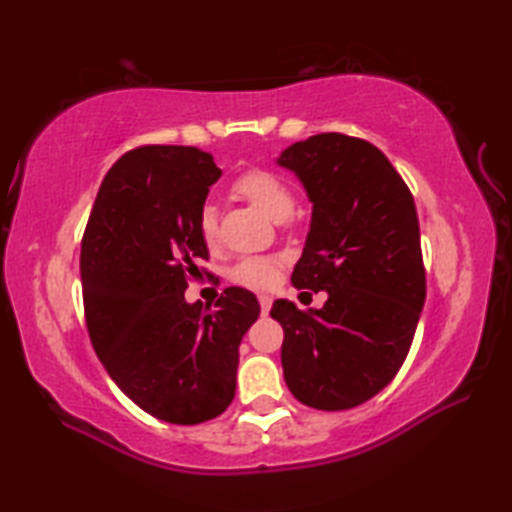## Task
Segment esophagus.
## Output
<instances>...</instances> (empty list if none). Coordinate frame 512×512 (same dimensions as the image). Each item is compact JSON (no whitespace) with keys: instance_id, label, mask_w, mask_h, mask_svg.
Instances as JSON below:
<instances>
[{"instance_id":"1","label":"esophagus","mask_w":512,"mask_h":512,"mask_svg":"<svg viewBox=\"0 0 512 512\" xmlns=\"http://www.w3.org/2000/svg\"><path fill=\"white\" fill-rule=\"evenodd\" d=\"M271 305H273V298L271 296H259V307H262V314L266 316L268 311H271Z\"/></svg>"}]
</instances>
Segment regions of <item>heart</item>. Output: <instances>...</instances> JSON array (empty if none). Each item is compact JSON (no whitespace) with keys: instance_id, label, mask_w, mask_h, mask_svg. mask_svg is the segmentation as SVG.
<instances>
[{"instance_id":"1","label":"heart","mask_w":512,"mask_h":512,"mask_svg":"<svg viewBox=\"0 0 512 512\" xmlns=\"http://www.w3.org/2000/svg\"><path fill=\"white\" fill-rule=\"evenodd\" d=\"M232 189L244 201L253 203L264 214L271 216L273 221L289 219L293 207H296V196H293V189L287 180L268 169H250L241 173ZM196 228L205 246H216V241H219V214H216V207L212 203H205L198 210ZM282 268L284 259L277 255L244 257L230 268V280L246 289H271L280 282Z\"/></svg>"}]
</instances>
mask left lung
<instances>
[{
  "label": "left lung",
  "instance_id": "8db88e82",
  "mask_svg": "<svg viewBox=\"0 0 512 512\" xmlns=\"http://www.w3.org/2000/svg\"><path fill=\"white\" fill-rule=\"evenodd\" d=\"M277 164L314 203L291 282L327 291L323 309L273 302L284 381L311 409H352L402 368L427 296L411 189L377 146L343 133L291 144Z\"/></svg>",
  "mask_w": 512,
  "mask_h": 512
}]
</instances>
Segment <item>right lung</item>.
<instances>
[{"label": "right lung", "instance_id": "1", "mask_svg": "<svg viewBox=\"0 0 512 512\" xmlns=\"http://www.w3.org/2000/svg\"><path fill=\"white\" fill-rule=\"evenodd\" d=\"M221 178L196 146H137L103 178L81 241L85 325L112 381L149 415L201 424L228 409L259 302L228 287L207 314L185 300L210 259L198 210Z\"/></svg>", "mask_w": 512, "mask_h": 512}]
</instances>
